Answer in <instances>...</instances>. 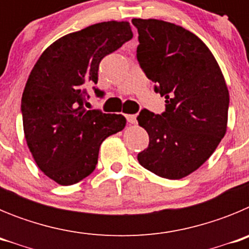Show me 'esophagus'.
I'll list each match as a JSON object with an SVG mask.
<instances>
[{"label": "esophagus", "mask_w": 249, "mask_h": 249, "mask_svg": "<svg viewBox=\"0 0 249 249\" xmlns=\"http://www.w3.org/2000/svg\"><path fill=\"white\" fill-rule=\"evenodd\" d=\"M126 118H127V122L128 123H132V124H133V123H136V114H126Z\"/></svg>", "instance_id": "1"}]
</instances>
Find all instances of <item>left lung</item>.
<instances>
[{
  "label": "left lung",
  "instance_id": "8db88e82",
  "mask_svg": "<svg viewBox=\"0 0 249 249\" xmlns=\"http://www.w3.org/2000/svg\"><path fill=\"white\" fill-rule=\"evenodd\" d=\"M137 59L166 111L137 117L149 144L137 156L160 177L181 179L211 157L227 131L230 93L210 48L186 28L160 19L133 18Z\"/></svg>",
  "mask_w": 249,
  "mask_h": 249
}]
</instances>
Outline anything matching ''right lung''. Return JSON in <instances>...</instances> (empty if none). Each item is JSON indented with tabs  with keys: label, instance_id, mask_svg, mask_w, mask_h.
I'll use <instances>...</instances> for the list:
<instances>
[{
	"label": "right lung",
	"instance_id": "obj_1",
	"mask_svg": "<svg viewBox=\"0 0 249 249\" xmlns=\"http://www.w3.org/2000/svg\"><path fill=\"white\" fill-rule=\"evenodd\" d=\"M133 37L129 22L108 21L68 34L41 54L22 94L21 112L27 146L38 168L58 184L82 181L96 168L108 136L122 131V114L86 109L102 58Z\"/></svg>",
	"mask_w": 249,
	"mask_h": 249
}]
</instances>
